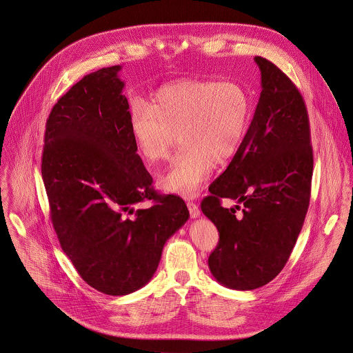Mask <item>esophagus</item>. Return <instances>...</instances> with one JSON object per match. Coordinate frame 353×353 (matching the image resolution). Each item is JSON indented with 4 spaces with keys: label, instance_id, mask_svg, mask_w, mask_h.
<instances>
[{
    "label": "esophagus",
    "instance_id": "1",
    "mask_svg": "<svg viewBox=\"0 0 353 353\" xmlns=\"http://www.w3.org/2000/svg\"><path fill=\"white\" fill-rule=\"evenodd\" d=\"M187 206H188V210H190V214H191V217H192V219L199 217L201 210H199V208H198V205H196L195 202H192V201H187Z\"/></svg>",
    "mask_w": 353,
    "mask_h": 353
}]
</instances>
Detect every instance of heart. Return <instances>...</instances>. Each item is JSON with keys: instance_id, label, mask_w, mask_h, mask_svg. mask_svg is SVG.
<instances>
[{"instance_id": "b5f03b06", "label": "heart", "mask_w": 353, "mask_h": 353, "mask_svg": "<svg viewBox=\"0 0 353 353\" xmlns=\"http://www.w3.org/2000/svg\"><path fill=\"white\" fill-rule=\"evenodd\" d=\"M249 115L248 93L236 82L185 79L162 88L150 107L136 103L130 132L151 165L169 158L179 136L183 148L161 184L168 191L195 196L213 165H223L236 154Z\"/></svg>"}]
</instances>
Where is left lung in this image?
<instances>
[{"label":"left lung","instance_id":"obj_1","mask_svg":"<svg viewBox=\"0 0 353 353\" xmlns=\"http://www.w3.org/2000/svg\"><path fill=\"white\" fill-rule=\"evenodd\" d=\"M254 60L263 88L254 117L201 203L220 235L209 256L210 272L234 290L261 288L283 270L304 225L314 172L310 118L300 90L272 61ZM223 197L243 206L223 208Z\"/></svg>","mask_w":353,"mask_h":353}]
</instances>
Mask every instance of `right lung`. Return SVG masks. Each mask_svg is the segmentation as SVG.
<instances>
[{"instance_id": "add662e5", "label": "right lung", "mask_w": 353, "mask_h": 353, "mask_svg": "<svg viewBox=\"0 0 353 353\" xmlns=\"http://www.w3.org/2000/svg\"><path fill=\"white\" fill-rule=\"evenodd\" d=\"M119 70L90 72L57 100L41 162L63 252L89 286L108 296L148 283L165 242L190 217L180 196L152 187L130 132ZM145 200L153 202L148 210H134Z\"/></svg>"}]
</instances>
